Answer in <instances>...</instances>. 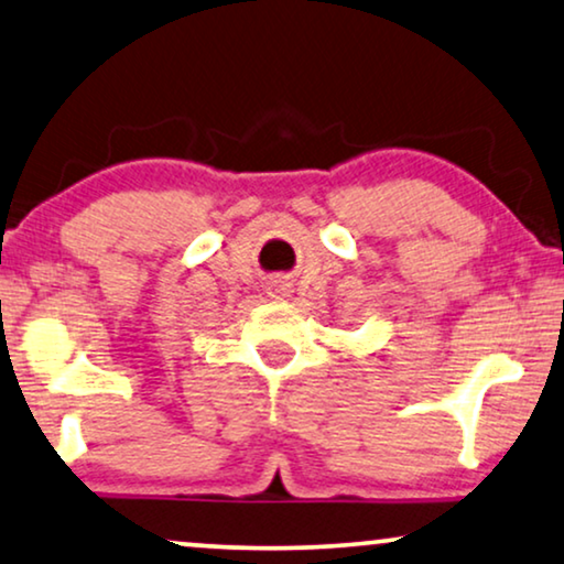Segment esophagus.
Segmentation results:
<instances>
[{
    "label": "esophagus",
    "instance_id": "34e87169",
    "mask_svg": "<svg viewBox=\"0 0 564 564\" xmlns=\"http://www.w3.org/2000/svg\"><path fill=\"white\" fill-rule=\"evenodd\" d=\"M272 297H290V290L288 288H284V284H274V288H272Z\"/></svg>",
    "mask_w": 564,
    "mask_h": 564
}]
</instances>
